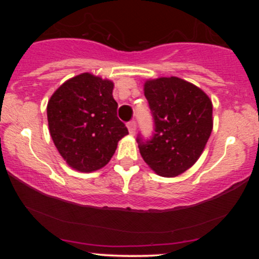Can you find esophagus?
<instances>
[{
	"mask_svg": "<svg viewBox=\"0 0 259 259\" xmlns=\"http://www.w3.org/2000/svg\"><path fill=\"white\" fill-rule=\"evenodd\" d=\"M126 126H127V130H129L130 135H135V130H136V123H135V121H134V120L129 121Z\"/></svg>",
	"mask_w": 259,
	"mask_h": 259,
	"instance_id": "obj_1",
	"label": "esophagus"
}]
</instances>
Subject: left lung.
I'll list each match as a JSON object with an SVG mask.
<instances>
[{
    "instance_id": "obj_1",
    "label": "left lung",
    "mask_w": 259,
    "mask_h": 259,
    "mask_svg": "<svg viewBox=\"0 0 259 259\" xmlns=\"http://www.w3.org/2000/svg\"><path fill=\"white\" fill-rule=\"evenodd\" d=\"M154 119L150 141L138 138L142 158L154 173L174 178L197 162L213 129V105L198 86L177 76L144 85Z\"/></svg>"
}]
</instances>
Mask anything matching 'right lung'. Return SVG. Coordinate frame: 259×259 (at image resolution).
Here are the masks:
<instances>
[{
    "instance_id": "right-lung-1",
    "label": "right lung",
    "mask_w": 259,
    "mask_h": 259,
    "mask_svg": "<svg viewBox=\"0 0 259 259\" xmlns=\"http://www.w3.org/2000/svg\"><path fill=\"white\" fill-rule=\"evenodd\" d=\"M112 80L81 73L64 81L47 103L49 129L69 167L82 173L103 168L127 135L117 117Z\"/></svg>"
}]
</instances>
